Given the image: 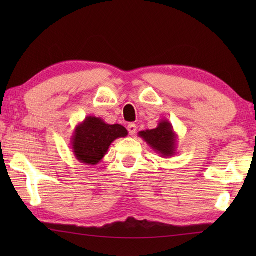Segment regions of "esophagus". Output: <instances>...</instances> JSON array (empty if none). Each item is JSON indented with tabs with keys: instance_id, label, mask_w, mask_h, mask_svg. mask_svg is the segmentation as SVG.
<instances>
[{
	"instance_id": "34e87169",
	"label": "esophagus",
	"mask_w": 256,
	"mask_h": 256,
	"mask_svg": "<svg viewBox=\"0 0 256 256\" xmlns=\"http://www.w3.org/2000/svg\"><path fill=\"white\" fill-rule=\"evenodd\" d=\"M128 130L130 135H135V133H136V131H138V128L134 123H130L128 125Z\"/></svg>"
}]
</instances>
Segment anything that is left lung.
Returning <instances> with one entry per match:
<instances>
[{
  "label": "left lung",
  "mask_w": 256,
  "mask_h": 256,
  "mask_svg": "<svg viewBox=\"0 0 256 256\" xmlns=\"http://www.w3.org/2000/svg\"><path fill=\"white\" fill-rule=\"evenodd\" d=\"M138 136L143 138L160 157L168 158L176 154L177 134L174 131L170 122L166 118L160 120L156 128L140 131Z\"/></svg>",
  "instance_id": "obj_1"
}]
</instances>
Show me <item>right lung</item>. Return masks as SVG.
<instances>
[{
    "label": "right lung",
    "instance_id": "add662e5",
    "mask_svg": "<svg viewBox=\"0 0 256 256\" xmlns=\"http://www.w3.org/2000/svg\"><path fill=\"white\" fill-rule=\"evenodd\" d=\"M126 135V128L122 125H110L101 118L86 116L74 128L72 138V153L80 162L96 165L106 156L114 140Z\"/></svg>",
    "mask_w": 256,
    "mask_h": 256
}]
</instances>
